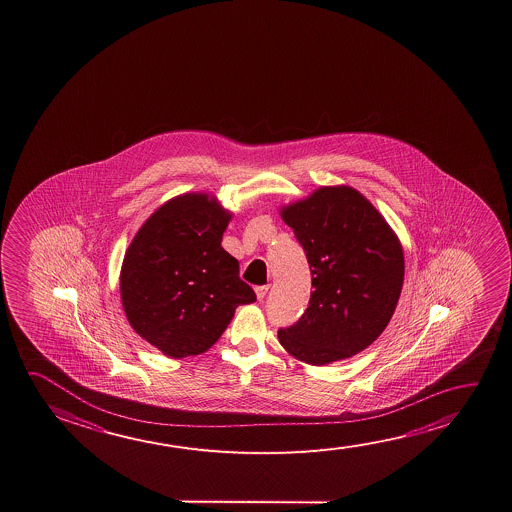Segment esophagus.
I'll use <instances>...</instances> for the list:
<instances>
[{"instance_id":"obj_1","label":"esophagus","mask_w":512,"mask_h":512,"mask_svg":"<svg viewBox=\"0 0 512 512\" xmlns=\"http://www.w3.org/2000/svg\"><path fill=\"white\" fill-rule=\"evenodd\" d=\"M268 291L269 285H259V287H255V293H257V298H259L260 302L266 298Z\"/></svg>"}]
</instances>
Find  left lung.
<instances>
[{"mask_svg":"<svg viewBox=\"0 0 512 512\" xmlns=\"http://www.w3.org/2000/svg\"><path fill=\"white\" fill-rule=\"evenodd\" d=\"M309 260V307L278 341L312 366L368 348L393 318L402 293V244L386 219L352 187H321L282 209Z\"/></svg>","mask_w":512,"mask_h":512,"instance_id":"obj_1","label":"left lung"}]
</instances>
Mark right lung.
I'll list each match as a JSON object with an SVG mask.
<instances>
[{
  "label": "right lung",
  "mask_w": 512,
  "mask_h": 512,
  "mask_svg": "<svg viewBox=\"0 0 512 512\" xmlns=\"http://www.w3.org/2000/svg\"><path fill=\"white\" fill-rule=\"evenodd\" d=\"M232 214L209 194L176 196L128 246L119 289L139 336L173 359L207 352L239 305L257 296L221 239Z\"/></svg>",
  "instance_id": "obj_1"
}]
</instances>
